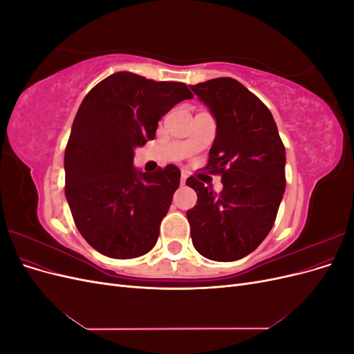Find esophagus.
Wrapping results in <instances>:
<instances>
[{"label": "esophagus", "mask_w": 354, "mask_h": 354, "mask_svg": "<svg viewBox=\"0 0 354 354\" xmlns=\"http://www.w3.org/2000/svg\"><path fill=\"white\" fill-rule=\"evenodd\" d=\"M186 178H187V174L185 173V171H183V173H181V178H180V183L181 185H185L186 183Z\"/></svg>", "instance_id": "obj_1"}]
</instances>
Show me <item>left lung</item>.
<instances>
[{
    "label": "left lung",
    "instance_id": "8db88e82",
    "mask_svg": "<svg viewBox=\"0 0 354 354\" xmlns=\"http://www.w3.org/2000/svg\"><path fill=\"white\" fill-rule=\"evenodd\" d=\"M216 118L217 133L205 169L221 174L223 190L194 177L196 205L187 211L196 251L216 261L252 252L272 230L286 186L285 146L267 106L233 78L190 85Z\"/></svg>",
    "mask_w": 354,
    "mask_h": 354
}]
</instances>
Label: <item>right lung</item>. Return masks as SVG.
<instances>
[{
	"label": "right lung",
	"instance_id": "add662e5",
	"mask_svg": "<svg viewBox=\"0 0 354 354\" xmlns=\"http://www.w3.org/2000/svg\"><path fill=\"white\" fill-rule=\"evenodd\" d=\"M192 97L183 82L131 72L111 75L84 97L65 151V195L77 229L95 251L134 259L155 246L180 169L137 171L134 149L153 140L160 118Z\"/></svg>",
	"mask_w": 354,
	"mask_h": 354
}]
</instances>
